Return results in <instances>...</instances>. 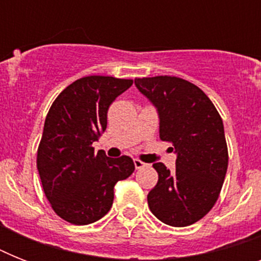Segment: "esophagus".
<instances>
[{
  "instance_id": "esophagus-1",
  "label": "esophagus",
  "mask_w": 261,
  "mask_h": 261,
  "mask_svg": "<svg viewBox=\"0 0 261 261\" xmlns=\"http://www.w3.org/2000/svg\"><path fill=\"white\" fill-rule=\"evenodd\" d=\"M134 165H135V168H137V169H142V168L147 167V164L142 163V161H141V160H138V159L134 160Z\"/></svg>"
}]
</instances>
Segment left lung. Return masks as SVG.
<instances>
[{"label":"left lung","instance_id":"obj_1","mask_svg":"<svg viewBox=\"0 0 261 261\" xmlns=\"http://www.w3.org/2000/svg\"><path fill=\"white\" fill-rule=\"evenodd\" d=\"M159 111L160 138L177 154L176 171L153 164L159 181L147 195L161 222L182 227L202 219L218 200L229 154L221 115L200 88L172 75L135 79ZM173 150V149H172Z\"/></svg>","mask_w":261,"mask_h":261}]
</instances>
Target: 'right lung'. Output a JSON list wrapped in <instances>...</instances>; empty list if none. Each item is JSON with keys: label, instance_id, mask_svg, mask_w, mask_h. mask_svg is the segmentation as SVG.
Listing matches in <instances>:
<instances>
[{"label": "right lung", "instance_id": "add662e5", "mask_svg": "<svg viewBox=\"0 0 261 261\" xmlns=\"http://www.w3.org/2000/svg\"><path fill=\"white\" fill-rule=\"evenodd\" d=\"M131 85L133 80L83 77L58 94L47 114L36 165L53 210L73 225L102 218L115 184L134 172L128 155L108 159L92 146L107 128L110 106Z\"/></svg>", "mask_w": 261, "mask_h": 261}]
</instances>
